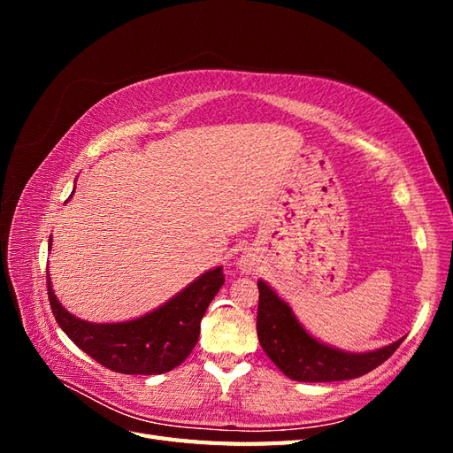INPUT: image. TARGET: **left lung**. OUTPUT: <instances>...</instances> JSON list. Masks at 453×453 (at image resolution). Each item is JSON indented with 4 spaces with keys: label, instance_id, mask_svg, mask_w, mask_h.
<instances>
[{
    "label": "left lung",
    "instance_id": "1",
    "mask_svg": "<svg viewBox=\"0 0 453 453\" xmlns=\"http://www.w3.org/2000/svg\"><path fill=\"white\" fill-rule=\"evenodd\" d=\"M257 336L265 353L281 372L296 381H342L368 374L388 361L403 338L374 351L351 353L323 344L300 325L291 306L258 280Z\"/></svg>",
    "mask_w": 453,
    "mask_h": 453
}]
</instances>
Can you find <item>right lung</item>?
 Masks as SVG:
<instances>
[{
  "label": "right lung",
  "instance_id": "add662e5",
  "mask_svg": "<svg viewBox=\"0 0 453 453\" xmlns=\"http://www.w3.org/2000/svg\"><path fill=\"white\" fill-rule=\"evenodd\" d=\"M50 245L52 238H49V251ZM223 283V266H217L142 318L122 323H90L75 318L58 303L47 272L54 319L73 344L109 370L145 376L170 372L188 357L198 342L203 313Z\"/></svg>",
  "mask_w": 453,
  "mask_h": 453
}]
</instances>
